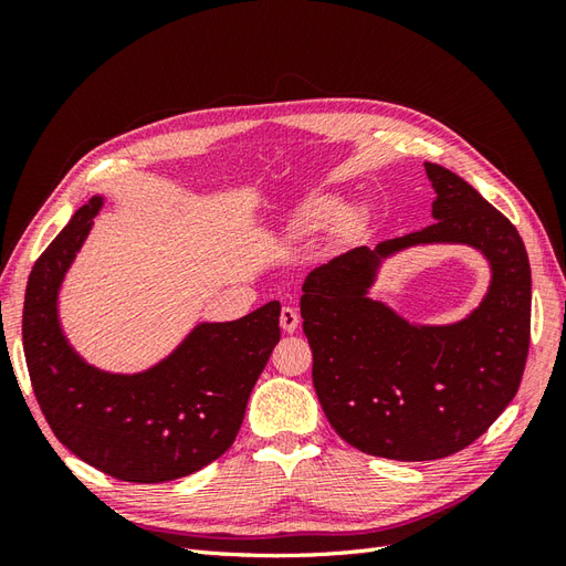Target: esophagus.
Returning <instances> with one entry per match:
<instances>
[{
    "instance_id": "1",
    "label": "esophagus",
    "mask_w": 566,
    "mask_h": 566,
    "mask_svg": "<svg viewBox=\"0 0 566 566\" xmlns=\"http://www.w3.org/2000/svg\"><path fill=\"white\" fill-rule=\"evenodd\" d=\"M281 328L285 333H295L300 328V314L293 306H283L281 310Z\"/></svg>"
}]
</instances>
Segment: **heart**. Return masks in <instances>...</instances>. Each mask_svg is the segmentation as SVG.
Here are the masks:
<instances>
[{
	"mask_svg": "<svg viewBox=\"0 0 566 566\" xmlns=\"http://www.w3.org/2000/svg\"><path fill=\"white\" fill-rule=\"evenodd\" d=\"M342 209V200L337 196H312L306 198L300 208L290 214L287 219V233L293 238H306L321 231L323 227H328L331 221ZM358 221V210L347 208L339 216V227L342 229H354Z\"/></svg>",
	"mask_w": 566,
	"mask_h": 566,
	"instance_id": "heart-1",
	"label": "heart"
}]
</instances>
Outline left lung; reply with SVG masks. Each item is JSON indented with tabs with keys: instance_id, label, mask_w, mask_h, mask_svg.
I'll return each instance as SVG.
<instances>
[{
	"instance_id": "obj_1",
	"label": "left lung",
	"mask_w": 566,
	"mask_h": 566,
	"mask_svg": "<svg viewBox=\"0 0 566 566\" xmlns=\"http://www.w3.org/2000/svg\"><path fill=\"white\" fill-rule=\"evenodd\" d=\"M434 224L356 248L302 285L312 378L333 430L368 455L437 460L470 447L515 399L528 354L531 269L517 229L451 169L424 163ZM420 244H468L492 269L455 324H413L369 297L379 266Z\"/></svg>"
}]
</instances>
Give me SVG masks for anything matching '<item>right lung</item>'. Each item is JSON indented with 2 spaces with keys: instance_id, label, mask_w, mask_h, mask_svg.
Returning <instances> with one entry per match:
<instances>
[{
  "instance_id": "1",
  "label": "right lung",
  "mask_w": 566,
  "mask_h": 566,
  "mask_svg": "<svg viewBox=\"0 0 566 566\" xmlns=\"http://www.w3.org/2000/svg\"><path fill=\"white\" fill-rule=\"evenodd\" d=\"M101 208L104 196L82 205L30 271L23 349L32 389L51 432L92 468L123 482H172L229 451L281 339V304L266 302L238 321H202L139 373L87 364L63 333L59 295Z\"/></svg>"
}]
</instances>
